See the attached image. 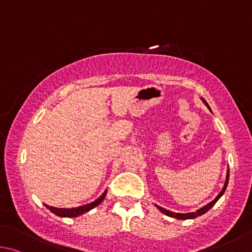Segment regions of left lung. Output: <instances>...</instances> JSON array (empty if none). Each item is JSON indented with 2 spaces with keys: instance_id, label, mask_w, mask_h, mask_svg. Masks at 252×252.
<instances>
[{
  "instance_id": "left-lung-1",
  "label": "left lung",
  "mask_w": 252,
  "mask_h": 252,
  "mask_svg": "<svg viewBox=\"0 0 252 252\" xmlns=\"http://www.w3.org/2000/svg\"><path fill=\"white\" fill-rule=\"evenodd\" d=\"M205 101V100H204ZM205 104L208 106V104L206 103L205 101ZM208 108L210 109V107L208 106ZM228 182H229V170H228V173H227V178H226V183H224V186H223V188H222V190L219 192V195L215 198V199L211 201V202H209L208 205H206L205 207H202V208H200L199 210H197L196 213H189V214H177V213H173V211H169V210H166L165 208H162V207H159V206H157L156 205V207L158 209H159L162 214H165L166 216H169V217H173V218H176V219H180V220H184V219H193V218H196V217H198V216H201V215H204V214H206L207 211H208L211 207H213L216 202L218 201V199L220 197H221L222 195H223V192H224V190H226V188H227V185H228Z\"/></svg>"
}]
</instances>
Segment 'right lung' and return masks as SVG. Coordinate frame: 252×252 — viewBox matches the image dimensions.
<instances>
[{
	"label": "right lung",
	"mask_w": 252,
	"mask_h": 252,
	"mask_svg": "<svg viewBox=\"0 0 252 252\" xmlns=\"http://www.w3.org/2000/svg\"><path fill=\"white\" fill-rule=\"evenodd\" d=\"M106 192L105 191L103 195H101L98 199H96L95 201L91 202V204H87L85 206H81V207H77V208H55V207H51V206H46L47 209H50L53 214H55L56 216H59V217H68V218H73V217H78V216H81L83 214L87 213V211H90L91 209L95 208L96 206H98L101 201L104 200V198L106 196Z\"/></svg>",
	"instance_id": "add662e5"
}]
</instances>
